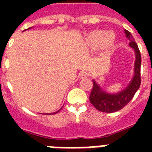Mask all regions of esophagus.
<instances>
[{"label": "esophagus", "mask_w": 152, "mask_h": 152, "mask_svg": "<svg viewBox=\"0 0 152 152\" xmlns=\"http://www.w3.org/2000/svg\"><path fill=\"white\" fill-rule=\"evenodd\" d=\"M88 72L87 71H82L80 72V74H79V76L80 77V78H86V77H88Z\"/></svg>", "instance_id": "34e87169"}]
</instances>
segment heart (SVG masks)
<instances>
[{
  "instance_id": "b5f03b06",
  "label": "heart",
  "mask_w": 152,
  "mask_h": 152,
  "mask_svg": "<svg viewBox=\"0 0 152 152\" xmlns=\"http://www.w3.org/2000/svg\"><path fill=\"white\" fill-rule=\"evenodd\" d=\"M114 42V35L113 33L109 32L105 34L102 31H95L91 32L88 38V45L92 48H98L99 46H103L104 48H109L113 45Z\"/></svg>"
}]
</instances>
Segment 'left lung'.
I'll list each match as a JSON object with an SVG mask.
<instances>
[{"label":"left lung","mask_w":152,"mask_h":152,"mask_svg":"<svg viewBox=\"0 0 152 152\" xmlns=\"http://www.w3.org/2000/svg\"><path fill=\"white\" fill-rule=\"evenodd\" d=\"M126 37L129 39V46L134 48L136 52V62H135V75L132 82L129 83L127 88L123 90L121 92L114 95H110L102 91L100 87L93 80V87L91 91L90 99L91 103L92 104L97 110L104 113H113L116 111L121 110L125 107L132 99L139 89L141 83V75H140V66H141V55L138 48L137 44L132 34L127 30H125Z\"/></svg>","instance_id":"obj_1"}]
</instances>
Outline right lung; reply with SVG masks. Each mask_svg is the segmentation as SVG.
Listing matches in <instances>:
<instances>
[{
	"instance_id": "add662e5",
	"label": "right lung",
	"mask_w": 152,
	"mask_h": 152,
	"mask_svg": "<svg viewBox=\"0 0 152 152\" xmlns=\"http://www.w3.org/2000/svg\"><path fill=\"white\" fill-rule=\"evenodd\" d=\"M60 110L57 111V112H55V113H57V112H59V111H60ZM50 114H51V113H50Z\"/></svg>"
}]
</instances>
